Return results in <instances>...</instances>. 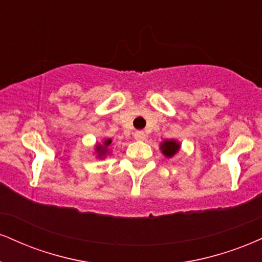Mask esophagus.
<instances>
[{
    "label": "esophagus",
    "mask_w": 262,
    "mask_h": 262,
    "mask_svg": "<svg viewBox=\"0 0 262 262\" xmlns=\"http://www.w3.org/2000/svg\"><path fill=\"white\" fill-rule=\"evenodd\" d=\"M134 138L137 140H144L145 138H146V135H145V133L143 130H137L134 133Z\"/></svg>",
    "instance_id": "34e87169"
}]
</instances>
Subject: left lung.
Segmentation results:
<instances>
[{"mask_svg": "<svg viewBox=\"0 0 262 262\" xmlns=\"http://www.w3.org/2000/svg\"><path fill=\"white\" fill-rule=\"evenodd\" d=\"M161 149L163 155L167 157H172L176 152H178L179 150V144L176 143L174 140H165L161 145Z\"/></svg>", "mask_w": 262, "mask_h": 262, "instance_id": "1", "label": "left lung"}]
</instances>
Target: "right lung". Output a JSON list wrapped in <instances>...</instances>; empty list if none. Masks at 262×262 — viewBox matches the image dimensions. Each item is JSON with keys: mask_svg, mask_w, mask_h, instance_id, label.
<instances>
[{"mask_svg": "<svg viewBox=\"0 0 262 262\" xmlns=\"http://www.w3.org/2000/svg\"><path fill=\"white\" fill-rule=\"evenodd\" d=\"M111 144V139H107L105 143H103V146H101V145H97L96 149H97V152H99V155H105L106 151H107V146Z\"/></svg>", "mask_w": 262, "mask_h": 262, "instance_id": "1", "label": "right lung"}]
</instances>
